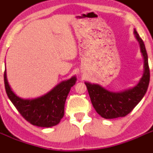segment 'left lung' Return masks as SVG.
Here are the masks:
<instances>
[{
	"label": "left lung",
	"mask_w": 153,
	"mask_h": 153,
	"mask_svg": "<svg viewBox=\"0 0 153 153\" xmlns=\"http://www.w3.org/2000/svg\"><path fill=\"white\" fill-rule=\"evenodd\" d=\"M134 33L144 59V72L139 82L133 88L120 92H112L98 84L85 82L92 106L96 112L105 119H114L128 115L142 100L148 89L150 79L148 55L144 42L135 29Z\"/></svg>",
	"instance_id": "obj_1"
}]
</instances>
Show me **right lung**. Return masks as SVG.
Listing matches in <instances>:
<instances>
[{"label": "right lung", "instance_id": "obj_1", "mask_svg": "<svg viewBox=\"0 0 153 153\" xmlns=\"http://www.w3.org/2000/svg\"><path fill=\"white\" fill-rule=\"evenodd\" d=\"M5 90L9 100L22 116L33 125L51 128L59 124L65 114V104L71 88L76 82L75 76L59 83L47 94L35 99H22L12 91L4 74Z\"/></svg>", "mask_w": 153, "mask_h": 153}]
</instances>
